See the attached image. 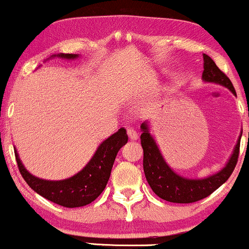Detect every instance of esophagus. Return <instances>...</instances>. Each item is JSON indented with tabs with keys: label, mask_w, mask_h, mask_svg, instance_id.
<instances>
[{
	"label": "esophagus",
	"mask_w": 249,
	"mask_h": 249,
	"mask_svg": "<svg viewBox=\"0 0 249 249\" xmlns=\"http://www.w3.org/2000/svg\"><path fill=\"white\" fill-rule=\"evenodd\" d=\"M126 132H127V136H129V138L131 139V141H136V139L138 138V133L136 132L133 129H131V127H127Z\"/></svg>",
	"instance_id": "1"
}]
</instances>
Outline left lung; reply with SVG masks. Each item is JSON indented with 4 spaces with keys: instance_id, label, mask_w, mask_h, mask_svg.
Instances as JSON below:
<instances>
[{
    "instance_id": "1",
    "label": "left lung",
    "mask_w": 249,
    "mask_h": 249,
    "mask_svg": "<svg viewBox=\"0 0 249 249\" xmlns=\"http://www.w3.org/2000/svg\"><path fill=\"white\" fill-rule=\"evenodd\" d=\"M203 60L204 71L202 73L203 80L228 87L233 92V94L236 95L235 89H234L231 81L216 66L214 60L207 54H203ZM141 127L143 131V133L141 135V144L144 152V174H145L146 181L151 187L152 191L163 200L173 202V203H193V202L206 198L210 194L214 193L217 188H220L231 177V173L235 169L237 158H239L241 136H240L231 160H228V163L222 170L213 175V176L207 177V178L189 179L178 176L169 168L165 160H163L154 138L150 136L147 125L143 123Z\"/></svg>"
}]
</instances>
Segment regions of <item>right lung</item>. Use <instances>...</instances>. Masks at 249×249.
<instances>
[{"label":"right lung","mask_w":249,"mask_h":249,"mask_svg":"<svg viewBox=\"0 0 249 249\" xmlns=\"http://www.w3.org/2000/svg\"><path fill=\"white\" fill-rule=\"evenodd\" d=\"M58 56L74 59L78 55L59 54ZM125 143H127L126 130L122 127L100 144L92 160L80 173L64 181H45L37 178L26 170L16 151L15 157L23 179L35 193L59 206L76 208L89 204L103 193L110 178L116 156Z\"/></svg>","instance_id":"right-lung-1"}]
</instances>
